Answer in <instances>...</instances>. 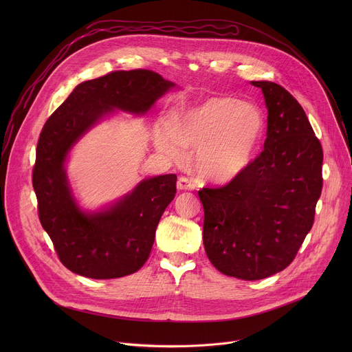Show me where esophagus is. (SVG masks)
Segmentation results:
<instances>
[{"label":"esophagus","instance_id":"34e87169","mask_svg":"<svg viewBox=\"0 0 352 352\" xmlns=\"http://www.w3.org/2000/svg\"><path fill=\"white\" fill-rule=\"evenodd\" d=\"M195 186H196V184H195L193 178L186 177V175H181V177L178 178L177 188H178L179 190H192V189H195Z\"/></svg>","mask_w":352,"mask_h":352}]
</instances>
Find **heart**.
Returning a JSON list of instances; mask_svg holds the SVG:
<instances>
[{
  "instance_id": "heart-1",
  "label": "heart",
  "mask_w": 352,
  "mask_h": 352,
  "mask_svg": "<svg viewBox=\"0 0 352 352\" xmlns=\"http://www.w3.org/2000/svg\"><path fill=\"white\" fill-rule=\"evenodd\" d=\"M265 133L258 107L232 97H210L173 117V132L159 146L173 159H182L185 147H196V170L205 179L228 184L252 163Z\"/></svg>"
}]
</instances>
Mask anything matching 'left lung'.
Masks as SVG:
<instances>
[{
    "label": "left lung",
    "mask_w": 352,
    "mask_h": 352,
    "mask_svg": "<svg viewBox=\"0 0 352 352\" xmlns=\"http://www.w3.org/2000/svg\"><path fill=\"white\" fill-rule=\"evenodd\" d=\"M267 107L265 148L234 181L202 188L204 245L226 276L261 280L284 270L315 220L323 150L298 100L259 80Z\"/></svg>",
    "instance_id": "1"
}]
</instances>
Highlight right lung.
Masks as SVG:
<instances>
[{"mask_svg": "<svg viewBox=\"0 0 352 352\" xmlns=\"http://www.w3.org/2000/svg\"><path fill=\"white\" fill-rule=\"evenodd\" d=\"M173 86L150 69L113 71L78 85L44 124L32 182L38 220L71 272L118 278L148 259L157 224L177 193V175L144 179L111 209L85 214L71 196L64 163L72 144L111 107L143 114Z\"/></svg>", "mask_w": 352, "mask_h": 352, "instance_id": "right-lung-1", "label": "right lung"}]
</instances>
